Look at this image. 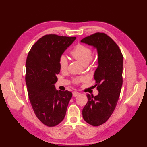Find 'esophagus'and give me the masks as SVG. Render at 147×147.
<instances>
[{
	"mask_svg": "<svg viewBox=\"0 0 147 147\" xmlns=\"http://www.w3.org/2000/svg\"><path fill=\"white\" fill-rule=\"evenodd\" d=\"M80 95V93L79 92H73V96H77Z\"/></svg>",
	"mask_w": 147,
	"mask_h": 147,
	"instance_id": "1",
	"label": "esophagus"
}]
</instances>
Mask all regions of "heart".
Wrapping results in <instances>:
<instances>
[{"mask_svg": "<svg viewBox=\"0 0 147 147\" xmlns=\"http://www.w3.org/2000/svg\"><path fill=\"white\" fill-rule=\"evenodd\" d=\"M70 54L72 57L76 59L83 65H86L91 60L93 51L91 48L83 44H78L71 51ZM59 68L61 71H65L68 66L67 59L65 55L60 56L59 59ZM86 80V78L85 76L76 77L73 79V82L76 84L80 82H85Z\"/></svg>", "mask_w": 147, "mask_h": 147, "instance_id": "1", "label": "heart"}]
</instances>
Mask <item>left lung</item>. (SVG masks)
Returning a JSON list of instances; mask_svg holds the SVG:
<instances>
[{"instance_id": "left-lung-1", "label": "left lung", "mask_w": 147, "mask_h": 147, "mask_svg": "<svg viewBox=\"0 0 147 147\" xmlns=\"http://www.w3.org/2000/svg\"><path fill=\"white\" fill-rule=\"evenodd\" d=\"M81 42L97 50L98 66L94 74L98 94H87L88 102L83 109V119L93 126L105 123L116 107L123 85V55L111 37L104 33L86 36Z\"/></svg>"}]
</instances>
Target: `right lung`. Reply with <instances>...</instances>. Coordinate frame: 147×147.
<instances>
[{
    "instance_id": "add662e5",
    "label": "right lung",
    "mask_w": 147,
    "mask_h": 147,
    "mask_svg": "<svg viewBox=\"0 0 147 147\" xmlns=\"http://www.w3.org/2000/svg\"><path fill=\"white\" fill-rule=\"evenodd\" d=\"M76 37L46 35L40 38L28 54L26 83L28 94L37 118L53 127L64 119L72 93L57 91L54 84L60 73L59 59Z\"/></svg>"
}]
</instances>
